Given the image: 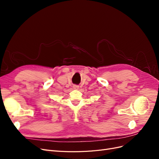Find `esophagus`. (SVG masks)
Segmentation results:
<instances>
[{"label":"esophagus","instance_id":"obj_1","mask_svg":"<svg viewBox=\"0 0 159 159\" xmlns=\"http://www.w3.org/2000/svg\"><path fill=\"white\" fill-rule=\"evenodd\" d=\"M73 88H74V89H78L79 88V86H78V85H74L73 86Z\"/></svg>","mask_w":159,"mask_h":159}]
</instances>
